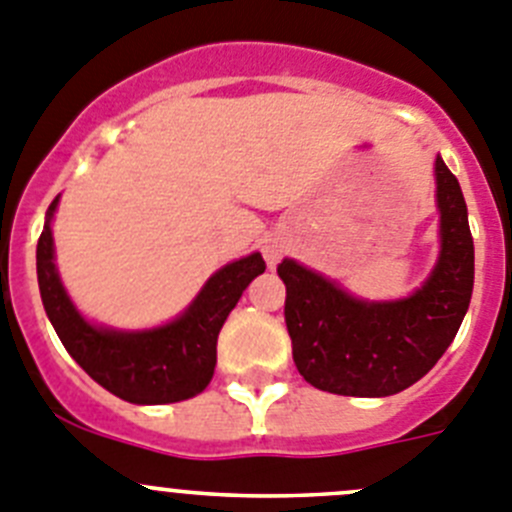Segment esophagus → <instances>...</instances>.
<instances>
[{"mask_svg": "<svg viewBox=\"0 0 512 512\" xmlns=\"http://www.w3.org/2000/svg\"><path fill=\"white\" fill-rule=\"evenodd\" d=\"M262 255H265L267 265L275 267L280 262V257L285 255V242L280 240V237H270V240H265V245H262Z\"/></svg>", "mask_w": 512, "mask_h": 512, "instance_id": "34e87169", "label": "esophagus"}]
</instances>
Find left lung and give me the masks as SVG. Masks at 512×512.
<instances>
[{
    "label": "left lung",
    "mask_w": 512,
    "mask_h": 512,
    "mask_svg": "<svg viewBox=\"0 0 512 512\" xmlns=\"http://www.w3.org/2000/svg\"><path fill=\"white\" fill-rule=\"evenodd\" d=\"M437 207L442 255L427 283L396 303H364L293 260L278 265L293 361L315 389L341 396H391L437 364L460 331L475 283L467 204L442 159Z\"/></svg>",
    "instance_id": "1"
}]
</instances>
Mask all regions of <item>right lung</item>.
Here are the masks:
<instances>
[{"mask_svg": "<svg viewBox=\"0 0 512 512\" xmlns=\"http://www.w3.org/2000/svg\"><path fill=\"white\" fill-rule=\"evenodd\" d=\"M37 240V283L42 305L62 346L90 379L131 404H174L202 394L214 376L217 336L242 290L265 272L260 252L214 272L179 321L143 333L100 331L83 321L65 295L52 262L50 217Z\"/></svg>", "mask_w": 512, "mask_h": 512, "instance_id": "add662e5", "label": "right lung"}]
</instances>
